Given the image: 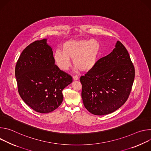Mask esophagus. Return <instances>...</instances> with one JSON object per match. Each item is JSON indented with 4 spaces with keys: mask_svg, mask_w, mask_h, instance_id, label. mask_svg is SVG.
<instances>
[{
    "mask_svg": "<svg viewBox=\"0 0 151 151\" xmlns=\"http://www.w3.org/2000/svg\"><path fill=\"white\" fill-rule=\"evenodd\" d=\"M73 80L76 81V80H78V79H79V78H78V76L75 75V76H73Z\"/></svg>",
    "mask_w": 151,
    "mask_h": 151,
    "instance_id": "obj_1",
    "label": "esophagus"
}]
</instances>
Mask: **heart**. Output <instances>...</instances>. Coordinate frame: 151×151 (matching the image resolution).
<instances>
[{"label": "heart", "instance_id": "b5f03b06", "mask_svg": "<svg viewBox=\"0 0 151 151\" xmlns=\"http://www.w3.org/2000/svg\"><path fill=\"white\" fill-rule=\"evenodd\" d=\"M100 52L99 43L94 40H70L63 45L62 51L57 50L54 60L59 69L66 71L70 66V60L74 66L83 72L91 70L96 64Z\"/></svg>", "mask_w": 151, "mask_h": 151}]
</instances>
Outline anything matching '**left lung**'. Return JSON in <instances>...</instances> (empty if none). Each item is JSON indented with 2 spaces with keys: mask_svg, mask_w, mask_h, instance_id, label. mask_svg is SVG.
Wrapping results in <instances>:
<instances>
[{
  "mask_svg": "<svg viewBox=\"0 0 151 151\" xmlns=\"http://www.w3.org/2000/svg\"><path fill=\"white\" fill-rule=\"evenodd\" d=\"M135 70L129 54L119 41L109 55L100 58L95 66L80 78L85 107L96 115L109 114L128 99Z\"/></svg>",
  "mask_w": 151,
  "mask_h": 151,
  "instance_id": "obj_1",
  "label": "left lung"
}]
</instances>
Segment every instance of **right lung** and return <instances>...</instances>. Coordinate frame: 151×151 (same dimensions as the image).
Here are the masks:
<instances>
[{"label":"right lung","instance_id":"1","mask_svg":"<svg viewBox=\"0 0 151 151\" xmlns=\"http://www.w3.org/2000/svg\"><path fill=\"white\" fill-rule=\"evenodd\" d=\"M47 40H36L28 45L21 52L15 70L20 97L41 114L55 110L63 101V89L72 82V77L55 64Z\"/></svg>","mask_w":151,"mask_h":151}]
</instances>
